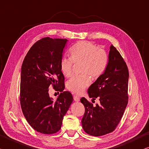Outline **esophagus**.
Masks as SVG:
<instances>
[{"mask_svg":"<svg viewBox=\"0 0 149 149\" xmlns=\"http://www.w3.org/2000/svg\"><path fill=\"white\" fill-rule=\"evenodd\" d=\"M74 100L75 102H79L80 100V98L77 95H74Z\"/></svg>","mask_w":149,"mask_h":149,"instance_id":"1","label":"esophagus"}]
</instances>
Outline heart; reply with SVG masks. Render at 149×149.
Listing matches in <instances>:
<instances>
[{"mask_svg": "<svg viewBox=\"0 0 149 149\" xmlns=\"http://www.w3.org/2000/svg\"><path fill=\"white\" fill-rule=\"evenodd\" d=\"M109 56L106 51L93 43L81 41L70 49V58L63 57L60 61V69L65 77L73 74L74 64H82L81 73L84 74L71 78L67 83V88L75 94H81L91 85V75L98 79L107 68Z\"/></svg>", "mask_w": 149, "mask_h": 149, "instance_id": "heart-1", "label": "heart"}]
</instances>
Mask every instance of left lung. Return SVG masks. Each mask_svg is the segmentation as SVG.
Returning a JSON list of instances; mask_svg holds the SVG:
<instances>
[{
	"instance_id": "1",
	"label": "left lung",
	"mask_w": 149,
	"mask_h": 149,
	"mask_svg": "<svg viewBox=\"0 0 149 149\" xmlns=\"http://www.w3.org/2000/svg\"><path fill=\"white\" fill-rule=\"evenodd\" d=\"M128 77L125 61L111 45L106 70L88 89L89 97L98 98L100 104L93 106L85 98H81L85 109L82 126L86 134L101 136L117 128L128 102Z\"/></svg>"
}]
</instances>
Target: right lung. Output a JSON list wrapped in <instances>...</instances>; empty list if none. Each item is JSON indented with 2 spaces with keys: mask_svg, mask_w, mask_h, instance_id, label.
I'll return each mask as SVG.
<instances>
[{
  "mask_svg": "<svg viewBox=\"0 0 149 149\" xmlns=\"http://www.w3.org/2000/svg\"><path fill=\"white\" fill-rule=\"evenodd\" d=\"M67 40L40 39L30 49L21 67V109L32 128L42 134H53L60 130L73 102L72 94L63 91L64 76L59 65ZM50 86L61 92L55 101L49 97Z\"/></svg>",
  "mask_w": 149,
  "mask_h": 149,
  "instance_id": "obj_1",
  "label": "right lung"
}]
</instances>
